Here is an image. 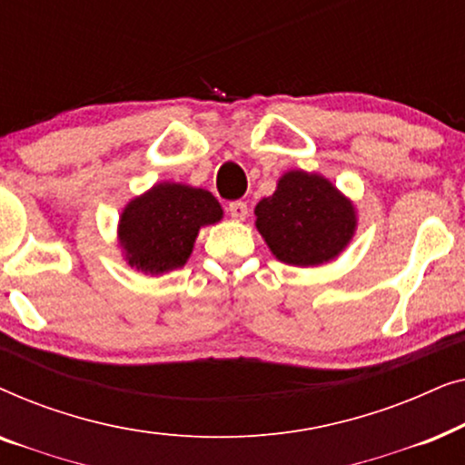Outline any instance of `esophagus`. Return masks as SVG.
<instances>
[{
	"label": "esophagus",
	"mask_w": 465,
	"mask_h": 465,
	"mask_svg": "<svg viewBox=\"0 0 465 465\" xmlns=\"http://www.w3.org/2000/svg\"><path fill=\"white\" fill-rule=\"evenodd\" d=\"M228 213H231L232 220L243 222V220L247 218V203H243V201H232L231 205H228Z\"/></svg>",
	"instance_id": "obj_1"
}]
</instances>
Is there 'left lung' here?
Returning <instances> with one entry per match:
<instances>
[{
	"label": "left lung",
	"mask_w": 465,
	"mask_h": 465,
	"mask_svg": "<svg viewBox=\"0 0 465 465\" xmlns=\"http://www.w3.org/2000/svg\"><path fill=\"white\" fill-rule=\"evenodd\" d=\"M253 213L272 256L292 266L334 260L358 226L353 203L323 175L301 169L279 177L275 193L260 201Z\"/></svg>",
	"instance_id": "8db88e82"
}]
</instances>
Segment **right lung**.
I'll list each match as a JSON object with an SVG mask.
<instances>
[{"mask_svg": "<svg viewBox=\"0 0 465 465\" xmlns=\"http://www.w3.org/2000/svg\"><path fill=\"white\" fill-rule=\"evenodd\" d=\"M220 203L209 190L163 182L123 209L118 241L124 260L145 275L180 269L193 253L203 226L222 220Z\"/></svg>", "mask_w": 465, "mask_h": 465, "instance_id": "obj_1", "label": "right lung"}]
</instances>
